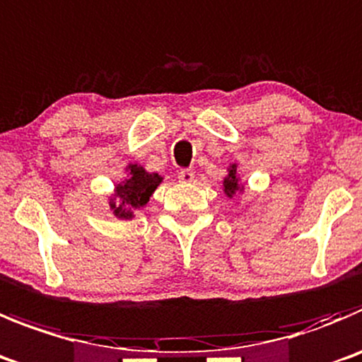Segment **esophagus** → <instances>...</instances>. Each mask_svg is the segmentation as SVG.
Listing matches in <instances>:
<instances>
[{
  "instance_id": "esophagus-1",
  "label": "esophagus",
  "mask_w": 362,
  "mask_h": 362,
  "mask_svg": "<svg viewBox=\"0 0 362 362\" xmlns=\"http://www.w3.org/2000/svg\"><path fill=\"white\" fill-rule=\"evenodd\" d=\"M177 177H179V181H181V183H185V185H190L192 181H194V177H195V174L192 170H181L177 174Z\"/></svg>"
}]
</instances>
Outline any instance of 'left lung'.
Returning <instances> with one entry per match:
<instances>
[{
    "mask_svg": "<svg viewBox=\"0 0 362 362\" xmlns=\"http://www.w3.org/2000/svg\"><path fill=\"white\" fill-rule=\"evenodd\" d=\"M246 190L244 183L240 181V174H238V163H230L228 167L226 177L222 179V192L226 194L228 199H235L238 194Z\"/></svg>",
    "mask_w": 362,
    "mask_h": 362,
    "instance_id": "left-lung-1",
    "label": "left lung"
}]
</instances>
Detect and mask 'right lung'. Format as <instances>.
<instances>
[{
  "mask_svg": "<svg viewBox=\"0 0 362 362\" xmlns=\"http://www.w3.org/2000/svg\"><path fill=\"white\" fill-rule=\"evenodd\" d=\"M163 183V175L158 172H147L144 165H125V177L115 183V190L109 195V210L120 221H132L136 210H144L151 201L156 188Z\"/></svg>",
  "mask_w": 362,
  "mask_h": 362,
  "instance_id": "right-lung-1",
  "label": "right lung"
}]
</instances>
